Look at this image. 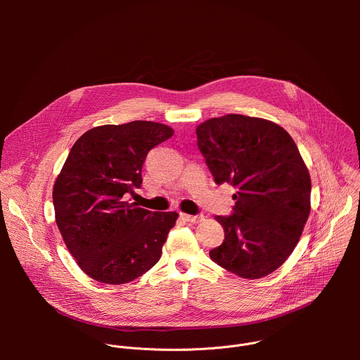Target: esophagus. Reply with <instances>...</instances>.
<instances>
[{"instance_id":"esophagus-1","label":"esophagus","mask_w":360,"mask_h":360,"mask_svg":"<svg viewBox=\"0 0 360 360\" xmlns=\"http://www.w3.org/2000/svg\"><path fill=\"white\" fill-rule=\"evenodd\" d=\"M181 218L186 222L191 224H199L203 221V215H188V214H181Z\"/></svg>"}]
</instances>
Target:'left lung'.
I'll return each instance as SVG.
<instances>
[{
    "label": "left lung",
    "mask_w": 360,
    "mask_h": 360,
    "mask_svg": "<svg viewBox=\"0 0 360 360\" xmlns=\"http://www.w3.org/2000/svg\"><path fill=\"white\" fill-rule=\"evenodd\" d=\"M196 136L215 182L238 189L233 214L215 218L225 239L211 259L245 279L272 274L311 214V176L295 141L275 122L239 114L202 122Z\"/></svg>",
    "instance_id": "obj_1"
}]
</instances>
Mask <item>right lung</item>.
<instances>
[{"label":"right lung","instance_id":"obj_1","mask_svg":"<svg viewBox=\"0 0 360 360\" xmlns=\"http://www.w3.org/2000/svg\"><path fill=\"white\" fill-rule=\"evenodd\" d=\"M174 135L152 121L101 125L81 135L54 184L56 221L78 266L92 279L128 283L155 265L176 212H150L125 195L142 184L148 152Z\"/></svg>","mask_w":360,"mask_h":360}]
</instances>
